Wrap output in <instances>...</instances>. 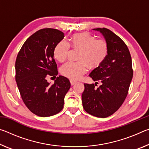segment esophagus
<instances>
[{"instance_id": "1", "label": "esophagus", "mask_w": 149, "mask_h": 149, "mask_svg": "<svg viewBox=\"0 0 149 149\" xmlns=\"http://www.w3.org/2000/svg\"><path fill=\"white\" fill-rule=\"evenodd\" d=\"M76 81H74V80H70V84H71V85H75V84H76Z\"/></svg>"}]
</instances>
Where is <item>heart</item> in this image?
<instances>
[{
	"instance_id": "obj_1",
	"label": "heart",
	"mask_w": 149,
	"mask_h": 149,
	"mask_svg": "<svg viewBox=\"0 0 149 149\" xmlns=\"http://www.w3.org/2000/svg\"><path fill=\"white\" fill-rule=\"evenodd\" d=\"M70 46L80 50L77 62H68L60 69L61 74L72 80H77L82 77L87 70L99 67L107 58L108 46L104 40L97 39L89 33H81L73 35L70 44L64 41L58 42L54 49V57L60 62L67 58Z\"/></svg>"
}]
</instances>
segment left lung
<instances>
[{
	"label": "left lung",
	"instance_id": "obj_1",
	"mask_svg": "<svg viewBox=\"0 0 149 149\" xmlns=\"http://www.w3.org/2000/svg\"><path fill=\"white\" fill-rule=\"evenodd\" d=\"M93 29L104 36L108 54L104 62L89 74L95 84H84L82 103L89 114L104 118L116 112L127 97L133 77L132 61L127 45L118 35L107 28ZM98 82L101 85L96 88Z\"/></svg>",
	"mask_w": 149,
	"mask_h": 149
}]
</instances>
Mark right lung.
Wrapping results in <instances>:
<instances>
[{
  "instance_id": "right-lung-1",
  "label": "right lung",
  "mask_w": 149,
  "mask_h": 149,
  "mask_svg": "<svg viewBox=\"0 0 149 149\" xmlns=\"http://www.w3.org/2000/svg\"><path fill=\"white\" fill-rule=\"evenodd\" d=\"M64 37V33L56 29H40L26 40L17 54L15 64L17 87L24 104L38 116L60 112L71 86L69 79L62 75L52 85L47 79L58 75L54 49Z\"/></svg>"
}]
</instances>
